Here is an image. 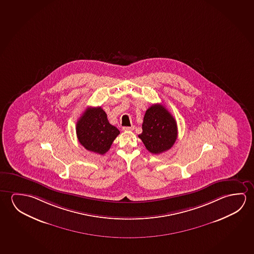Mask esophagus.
<instances>
[{
	"mask_svg": "<svg viewBox=\"0 0 254 254\" xmlns=\"http://www.w3.org/2000/svg\"><path fill=\"white\" fill-rule=\"evenodd\" d=\"M123 129H124L125 131H130V130H133V129H134V126H129V127H123Z\"/></svg>",
	"mask_w": 254,
	"mask_h": 254,
	"instance_id": "esophagus-1",
	"label": "esophagus"
}]
</instances>
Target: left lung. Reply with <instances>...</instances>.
I'll use <instances>...</instances> for the list:
<instances>
[{
  "mask_svg": "<svg viewBox=\"0 0 254 254\" xmlns=\"http://www.w3.org/2000/svg\"><path fill=\"white\" fill-rule=\"evenodd\" d=\"M138 135L150 153H163L173 146L177 138V122L161 104H153L146 110Z\"/></svg>",
  "mask_w": 254,
  "mask_h": 254,
  "instance_id": "1",
  "label": "left lung"
}]
</instances>
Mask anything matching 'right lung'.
I'll list each match as a JSON object with an SVG mask.
<instances>
[{"instance_id": "1", "label": "right lung", "mask_w": 254, "mask_h": 254, "mask_svg": "<svg viewBox=\"0 0 254 254\" xmlns=\"http://www.w3.org/2000/svg\"><path fill=\"white\" fill-rule=\"evenodd\" d=\"M76 131L81 145L99 154L107 153L120 133L117 127L109 124L101 107L86 109L77 121Z\"/></svg>"}]
</instances>
